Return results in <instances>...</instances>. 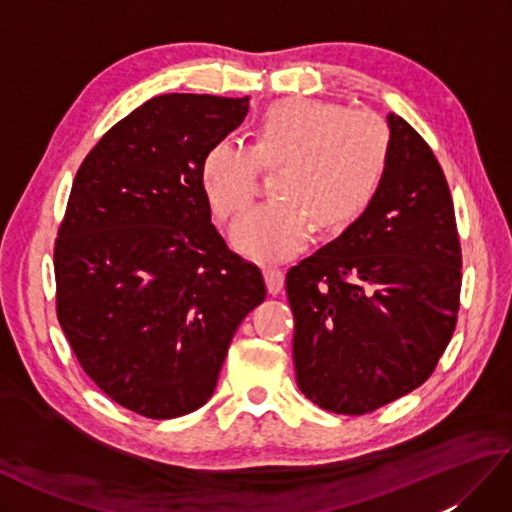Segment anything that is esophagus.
Returning <instances> with one entry per match:
<instances>
[{"mask_svg": "<svg viewBox=\"0 0 512 512\" xmlns=\"http://www.w3.org/2000/svg\"><path fill=\"white\" fill-rule=\"evenodd\" d=\"M264 279L270 295H277V292L284 288V270L277 266H266L264 268Z\"/></svg>", "mask_w": 512, "mask_h": 512, "instance_id": "esophagus-1", "label": "esophagus"}]
</instances>
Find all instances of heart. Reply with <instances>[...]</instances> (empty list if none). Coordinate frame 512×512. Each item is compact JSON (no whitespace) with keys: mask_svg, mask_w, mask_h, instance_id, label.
<instances>
[{"mask_svg":"<svg viewBox=\"0 0 512 512\" xmlns=\"http://www.w3.org/2000/svg\"><path fill=\"white\" fill-rule=\"evenodd\" d=\"M391 136L378 116L314 99L270 105L250 145L220 138L200 160L213 213L233 220L250 204L259 169H275L270 200L233 226V244L259 262L295 255L308 239L345 233L372 209L385 184Z\"/></svg>","mask_w":512,"mask_h":512,"instance_id":"heart-1","label":"heart"}]
</instances>
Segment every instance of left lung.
Instances as JSON below:
<instances>
[{"label": "left lung", "mask_w": 512, "mask_h": 512, "mask_svg": "<svg viewBox=\"0 0 512 512\" xmlns=\"http://www.w3.org/2000/svg\"><path fill=\"white\" fill-rule=\"evenodd\" d=\"M385 184L361 220L292 266V356L314 405L363 416L436 369L460 310L462 248L447 178L405 118L387 116Z\"/></svg>", "instance_id": "obj_1"}]
</instances>
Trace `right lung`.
<instances>
[{"instance_id":"right-lung-1","label":"right lung","mask_w":512,"mask_h":512,"mask_svg":"<svg viewBox=\"0 0 512 512\" xmlns=\"http://www.w3.org/2000/svg\"><path fill=\"white\" fill-rule=\"evenodd\" d=\"M248 96L162 94L118 121L76 171L54 242L57 319L116 405L169 420L213 396L262 270L211 224L200 160Z\"/></svg>"}]
</instances>
